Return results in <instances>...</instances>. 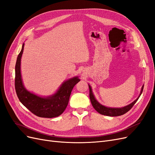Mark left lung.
Returning a JSON list of instances; mask_svg holds the SVG:
<instances>
[{"mask_svg": "<svg viewBox=\"0 0 155 155\" xmlns=\"http://www.w3.org/2000/svg\"><path fill=\"white\" fill-rule=\"evenodd\" d=\"M143 86H142V89H141V92L140 93V95L138 97V98L136 100H134L133 103H131L130 104L127 105L125 107H121V108H110V107H107L105 106H104L101 105L99 102H98L94 96L92 91V88L91 87L88 85L89 87V96H90V99L91 104L93 106V107L94 108V109L99 112L100 114L102 115H105V116H118L123 115L125 114L126 112H127L131 108L133 107V105L136 104V102L138 100V98L140 97V95L142 94L143 89Z\"/></svg>", "mask_w": 155, "mask_h": 155, "instance_id": "1", "label": "left lung"}]
</instances>
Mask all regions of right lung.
Masks as SVG:
<instances>
[{"mask_svg": "<svg viewBox=\"0 0 155 155\" xmlns=\"http://www.w3.org/2000/svg\"><path fill=\"white\" fill-rule=\"evenodd\" d=\"M24 46L23 43L15 64V87L18 100L37 116L48 118L58 117L67 108L72 89L80 80L77 76L68 79L63 83L54 94L48 97H41L28 91L22 83L21 74V60Z\"/></svg>", "mask_w": 155, "mask_h": 155, "instance_id": "add662e5", "label": "right lung"}]
</instances>
